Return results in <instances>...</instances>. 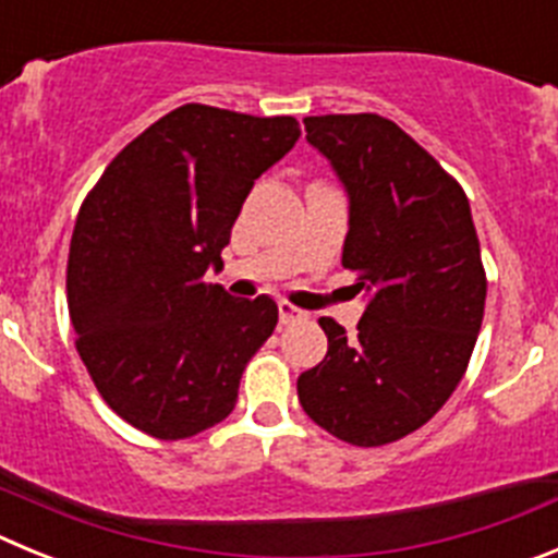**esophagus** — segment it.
Returning <instances> with one entry per match:
<instances>
[{
    "label": "esophagus",
    "instance_id": "esophagus-1",
    "mask_svg": "<svg viewBox=\"0 0 558 558\" xmlns=\"http://www.w3.org/2000/svg\"><path fill=\"white\" fill-rule=\"evenodd\" d=\"M302 318H307V313H304V310H299L295 304H290V302H279V322L295 324V322H302Z\"/></svg>",
    "mask_w": 558,
    "mask_h": 558
}]
</instances>
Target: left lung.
I'll list each match as a JSON object with an SVG mask.
<instances>
[{
    "label": "left lung",
    "mask_w": 558,
    "mask_h": 558,
    "mask_svg": "<svg viewBox=\"0 0 558 558\" xmlns=\"http://www.w3.org/2000/svg\"><path fill=\"white\" fill-rule=\"evenodd\" d=\"M304 131L349 192L343 268L368 307L352 338L318 318L327 357L299 377V402L347 445H391L441 411L481 332L486 270L470 201L379 113L307 117Z\"/></svg>",
    "instance_id": "8db88e82"
}]
</instances>
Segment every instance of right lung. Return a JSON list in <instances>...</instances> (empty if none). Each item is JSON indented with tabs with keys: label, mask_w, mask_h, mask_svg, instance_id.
Returning a JSON list of instances; mask_svg holds the SVG:
<instances>
[{
	"label": "right lung",
	"mask_w": 558,
	"mask_h": 558,
	"mask_svg": "<svg viewBox=\"0 0 558 558\" xmlns=\"http://www.w3.org/2000/svg\"><path fill=\"white\" fill-rule=\"evenodd\" d=\"M293 117L186 102L128 142L77 211L66 302L106 405L179 441L234 411L240 377L274 332L268 295L206 282L254 181L299 140Z\"/></svg>",
	"instance_id": "add662e5"
}]
</instances>
